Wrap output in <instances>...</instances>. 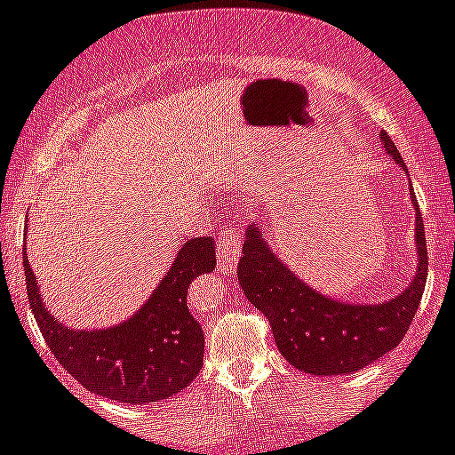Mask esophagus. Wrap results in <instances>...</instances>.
<instances>
[{"label": "esophagus", "instance_id": "obj_1", "mask_svg": "<svg viewBox=\"0 0 455 455\" xmlns=\"http://www.w3.org/2000/svg\"><path fill=\"white\" fill-rule=\"evenodd\" d=\"M215 253H218V261L220 266H222V270L235 268L237 259H240L242 255V242L240 237H237V233L231 231V228H227V231L218 237Z\"/></svg>", "mask_w": 455, "mask_h": 455}]
</instances>
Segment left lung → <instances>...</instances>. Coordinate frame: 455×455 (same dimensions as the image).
<instances>
[{
    "mask_svg": "<svg viewBox=\"0 0 455 455\" xmlns=\"http://www.w3.org/2000/svg\"><path fill=\"white\" fill-rule=\"evenodd\" d=\"M385 151L401 164V154L387 134H380ZM419 266L410 286L394 299L356 306L319 295L297 279L279 257L270 253L259 228H246L237 279L251 304L264 313L283 359L297 370L316 376H341L374 363L398 346L420 306L427 282V240L416 204Z\"/></svg>",
    "mask_w": 455,
    "mask_h": 455,
    "instance_id": "obj_1",
    "label": "left lung"
}]
</instances>
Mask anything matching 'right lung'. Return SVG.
Masks as SVG:
<instances>
[{"instance_id":"obj_1","label":"right lung","mask_w":455,"mask_h":455,"mask_svg":"<svg viewBox=\"0 0 455 455\" xmlns=\"http://www.w3.org/2000/svg\"><path fill=\"white\" fill-rule=\"evenodd\" d=\"M215 266L211 237H191L151 299L108 330H68L45 310L28 259L26 292L54 359L92 394L145 405L185 389L202 370L204 332L189 313V283Z\"/></svg>"}]
</instances>
